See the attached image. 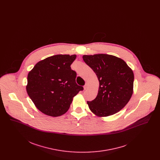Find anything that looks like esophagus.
I'll return each mask as SVG.
<instances>
[{"label":"esophagus","mask_w":160,"mask_h":160,"mask_svg":"<svg viewBox=\"0 0 160 160\" xmlns=\"http://www.w3.org/2000/svg\"><path fill=\"white\" fill-rule=\"evenodd\" d=\"M88 88H89V84H88V83L85 84V85L84 86V90L88 89Z\"/></svg>","instance_id":"esophagus-1"}]
</instances>
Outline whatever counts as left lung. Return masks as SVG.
<instances>
[{"instance_id":"1","label":"left lung","mask_w":160,"mask_h":160,"mask_svg":"<svg viewBox=\"0 0 160 160\" xmlns=\"http://www.w3.org/2000/svg\"><path fill=\"white\" fill-rule=\"evenodd\" d=\"M83 59L99 81L97 97L87 101L91 111L99 117L119 112L129 102L133 93L132 70L122 59L110 54L83 55Z\"/></svg>"}]
</instances>
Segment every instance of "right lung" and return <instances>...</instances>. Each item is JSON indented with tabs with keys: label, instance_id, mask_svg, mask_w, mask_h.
<instances>
[{
	"label": "right lung",
	"instance_id": "obj_1",
	"mask_svg": "<svg viewBox=\"0 0 160 160\" xmlns=\"http://www.w3.org/2000/svg\"><path fill=\"white\" fill-rule=\"evenodd\" d=\"M76 54H57L38 62L28 75L26 91L38 110L58 117L68 110L73 97L82 86L76 82V72L71 65Z\"/></svg>",
	"mask_w": 160,
	"mask_h": 160
}]
</instances>
